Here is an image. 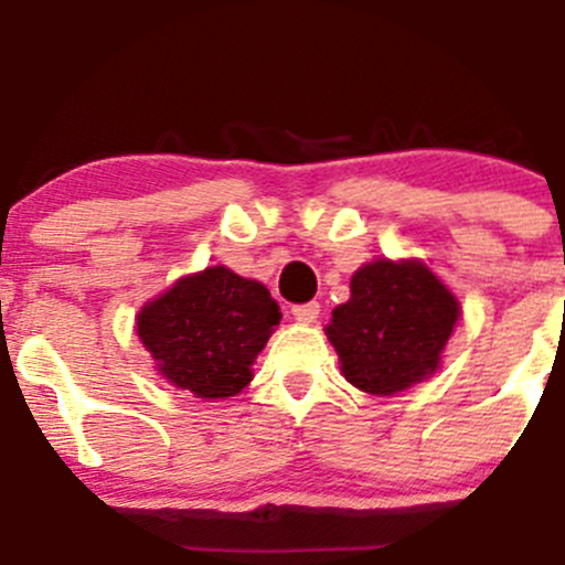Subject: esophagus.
Listing matches in <instances>:
<instances>
[{
  "mask_svg": "<svg viewBox=\"0 0 565 565\" xmlns=\"http://www.w3.org/2000/svg\"><path fill=\"white\" fill-rule=\"evenodd\" d=\"M294 319L299 321V324H313L316 319H319V302H308V305H297V308H291Z\"/></svg>",
  "mask_w": 565,
  "mask_h": 565,
  "instance_id": "1",
  "label": "esophagus"
}]
</instances>
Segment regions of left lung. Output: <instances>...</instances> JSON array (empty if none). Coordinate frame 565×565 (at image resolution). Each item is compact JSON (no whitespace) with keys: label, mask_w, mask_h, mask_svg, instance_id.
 <instances>
[{"label":"left lung","mask_w":565,"mask_h":565,"mask_svg":"<svg viewBox=\"0 0 565 565\" xmlns=\"http://www.w3.org/2000/svg\"><path fill=\"white\" fill-rule=\"evenodd\" d=\"M458 319V297L427 263L377 257L352 274L324 335L347 383L394 396L438 372Z\"/></svg>","instance_id":"left-lung-1"}]
</instances>
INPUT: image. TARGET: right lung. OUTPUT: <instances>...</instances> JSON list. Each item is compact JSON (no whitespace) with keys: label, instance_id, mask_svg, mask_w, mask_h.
Returning <instances> with one entry per match:
<instances>
[{"label":"right lung","instance_id":"obj_1","mask_svg":"<svg viewBox=\"0 0 565 565\" xmlns=\"http://www.w3.org/2000/svg\"><path fill=\"white\" fill-rule=\"evenodd\" d=\"M282 313L268 288L227 266L180 277L136 316L154 372L196 399L216 402L252 383L255 358Z\"/></svg>","mask_w":565,"mask_h":565}]
</instances>
